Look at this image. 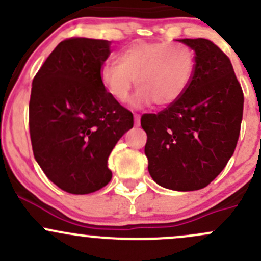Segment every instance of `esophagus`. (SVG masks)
I'll use <instances>...</instances> for the list:
<instances>
[{"mask_svg": "<svg viewBox=\"0 0 261 261\" xmlns=\"http://www.w3.org/2000/svg\"><path fill=\"white\" fill-rule=\"evenodd\" d=\"M134 118H135V126H140V115L135 114L134 115Z\"/></svg>", "mask_w": 261, "mask_h": 261, "instance_id": "1", "label": "esophagus"}]
</instances>
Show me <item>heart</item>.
I'll list each match as a JSON object with an SVG mask.
<instances>
[{
	"instance_id": "b5f03b06",
	"label": "heart",
	"mask_w": 261,
	"mask_h": 261,
	"mask_svg": "<svg viewBox=\"0 0 261 261\" xmlns=\"http://www.w3.org/2000/svg\"><path fill=\"white\" fill-rule=\"evenodd\" d=\"M117 62L102 65V86L115 101L125 103L136 81V106L151 101L159 107L175 103L191 84L196 68L193 50L168 41H134L118 53Z\"/></svg>"
}]
</instances>
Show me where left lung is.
I'll list each match as a JSON object with an SVG mask.
<instances>
[{
	"mask_svg": "<svg viewBox=\"0 0 261 261\" xmlns=\"http://www.w3.org/2000/svg\"><path fill=\"white\" fill-rule=\"evenodd\" d=\"M193 49L191 84L175 103L141 116L151 178L173 191L208 186L235 151L244 93L227 55L207 39H180Z\"/></svg>",
	"mask_w": 261,
	"mask_h": 261,
	"instance_id": "1",
	"label": "left lung"
}]
</instances>
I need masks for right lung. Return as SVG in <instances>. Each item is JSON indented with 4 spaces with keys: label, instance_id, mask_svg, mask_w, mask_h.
Here are the masks:
<instances>
[{
    "label": "right lung",
    "instance_id": "right-lung-1",
    "mask_svg": "<svg viewBox=\"0 0 261 261\" xmlns=\"http://www.w3.org/2000/svg\"><path fill=\"white\" fill-rule=\"evenodd\" d=\"M111 41L70 38L36 73L29 103L34 156L55 186L72 194L103 188L107 160L134 116L102 86L99 70Z\"/></svg>",
    "mask_w": 261,
    "mask_h": 261
}]
</instances>
